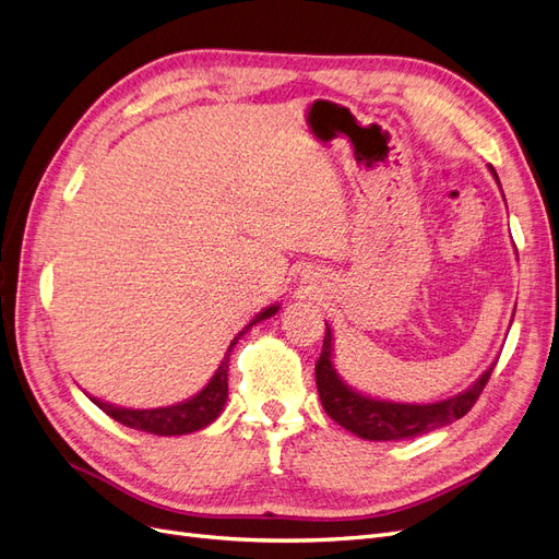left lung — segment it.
<instances>
[{"label":"left lung","mask_w":559,"mask_h":559,"mask_svg":"<svg viewBox=\"0 0 559 559\" xmlns=\"http://www.w3.org/2000/svg\"><path fill=\"white\" fill-rule=\"evenodd\" d=\"M495 179L499 181L495 167L489 165ZM515 314V312H513ZM333 335L331 326L326 324L324 347L314 366L317 376V392L321 399V405L331 419L345 427L347 431L357 433L366 441H403V438H413L429 433L438 427H445L450 421L464 417L473 403L478 401L480 392L485 389L492 368H487L485 373L473 382L466 392L456 394L445 401L436 403H394V401H380L364 396L361 392H354L349 384H345L337 376L333 366Z\"/></svg>","instance_id":"8db88e82"}]
</instances>
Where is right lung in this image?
Instances as JSON below:
<instances>
[{
  "mask_svg": "<svg viewBox=\"0 0 559 559\" xmlns=\"http://www.w3.org/2000/svg\"><path fill=\"white\" fill-rule=\"evenodd\" d=\"M277 310H280V306L265 308L263 312L253 317L238 335L233 337L228 352L224 354V361L218 364L216 373L212 376L207 386L189 401H181L177 405H165V408H151V411L121 408V405H111V403H105L95 396H91V401L97 405L99 411H105L109 417L121 421V425H126L130 429H138V431H146V433L183 436V433H191V431L207 427L218 415H222L226 399H228V361H230V352H233L235 343H238L253 324H259V321L273 317Z\"/></svg>",
  "mask_w": 559,
  "mask_h": 559,
  "instance_id": "add662e5",
  "label": "right lung"
}]
</instances>
